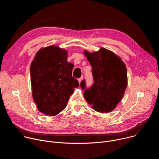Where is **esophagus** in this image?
Here are the masks:
<instances>
[{
  "mask_svg": "<svg viewBox=\"0 0 159 159\" xmlns=\"http://www.w3.org/2000/svg\"><path fill=\"white\" fill-rule=\"evenodd\" d=\"M82 79H83V77H81L80 78H79V79H78V81H79V84H80V82H81V81L82 80Z\"/></svg>",
  "mask_w": 159,
  "mask_h": 159,
  "instance_id": "obj_1",
  "label": "esophagus"
}]
</instances>
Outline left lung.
Returning <instances> with one entry per match:
<instances>
[{"instance_id":"8db88e82","label":"left lung","mask_w":159,"mask_h":159,"mask_svg":"<svg viewBox=\"0 0 159 159\" xmlns=\"http://www.w3.org/2000/svg\"><path fill=\"white\" fill-rule=\"evenodd\" d=\"M92 66L94 83L89 90L85 82L80 83L85 89L84 96L93 109L101 113L114 109L122 99L127 87V70L125 63L115 53L104 48L98 52H84Z\"/></svg>"}]
</instances>
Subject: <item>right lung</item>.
I'll list each match as a JSON object with an SVG mask.
<instances>
[{
  "instance_id": "obj_1",
  "label": "right lung",
  "mask_w": 159,
  "mask_h": 159,
  "mask_svg": "<svg viewBox=\"0 0 159 159\" xmlns=\"http://www.w3.org/2000/svg\"><path fill=\"white\" fill-rule=\"evenodd\" d=\"M67 52L55 45L40 49L30 66L32 95L37 108L55 116L67 105L79 82L72 77L74 65L67 61Z\"/></svg>"
}]
</instances>
